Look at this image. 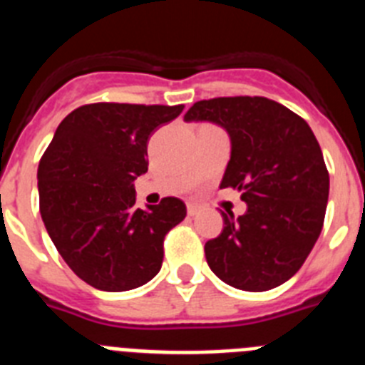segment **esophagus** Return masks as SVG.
Listing matches in <instances>:
<instances>
[{"label":"esophagus","mask_w":365,"mask_h":365,"mask_svg":"<svg viewBox=\"0 0 365 365\" xmlns=\"http://www.w3.org/2000/svg\"><path fill=\"white\" fill-rule=\"evenodd\" d=\"M186 210H188V216H195V214H199L201 208H199V205L195 203H188V208H186Z\"/></svg>","instance_id":"esophagus-1"}]
</instances>
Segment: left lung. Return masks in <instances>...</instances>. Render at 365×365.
<instances>
[{
  "instance_id": "obj_1",
  "label": "left lung",
  "mask_w": 365,
  "mask_h": 365,
  "mask_svg": "<svg viewBox=\"0 0 365 365\" xmlns=\"http://www.w3.org/2000/svg\"><path fill=\"white\" fill-rule=\"evenodd\" d=\"M185 121H212L229 133L230 160L220 188L242 192L247 212L223 216L205 244L214 273L232 288L266 292L295 275L323 229L329 171L307 121L267 98L194 103Z\"/></svg>"
}]
</instances>
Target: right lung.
<instances>
[{
    "label": "right lung",
    "mask_w": 365,
    "mask_h": 365,
    "mask_svg": "<svg viewBox=\"0 0 365 365\" xmlns=\"http://www.w3.org/2000/svg\"><path fill=\"white\" fill-rule=\"evenodd\" d=\"M182 105L92 103L70 112L38 164L40 214L64 262L86 284L125 292L160 272L164 238L186 205L164 197L136 207L148 142Z\"/></svg>",
    "instance_id": "1"
}]
</instances>
